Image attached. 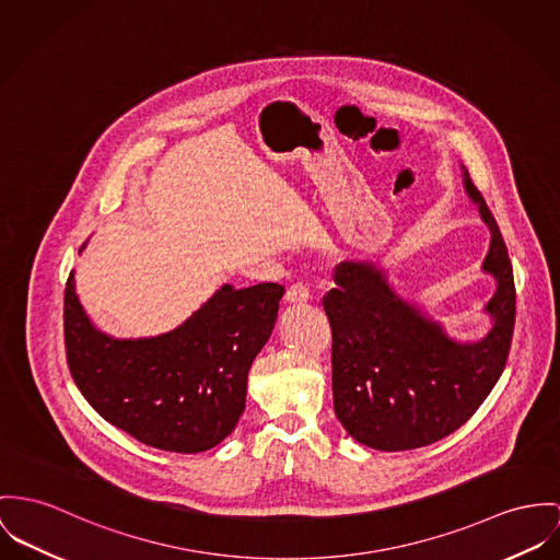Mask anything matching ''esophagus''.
<instances>
[{
    "instance_id": "obj_1",
    "label": "esophagus",
    "mask_w": 560,
    "mask_h": 560,
    "mask_svg": "<svg viewBox=\"0 0 560 560\" xmlns=\"http://www.w3.org/2000/svg\"><path fill=\"white\" fill-rule=\"evenodd\" d=\"M308 299H311V292H308V288L304 283H292L288 288V292H285V301L290 302V304H302V302H306Z\"/></svg>"
}]
</instances>
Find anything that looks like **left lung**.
Wrapping results in <instances>:
<instances>
[{
	"instance_id": "8db88e82",
	"label": "left lung",
	"mask_w": 560,
	"mask_h": 560,
	"mask_svg": "<svg viewBox=\"0 0 560 560\" xmlns=\"http://www.w3.org/2000/svg\"><path fill=\"white\" fill-rule=\"evenodd\" d=\"M465 187L492 232L483 270L497 292L486 311L494 326L477 343H456L400 301L373 264L343 261L324 296L332 330V396L345 431L362 445L402 452L460 429L499 382L514 337L516 285L508 245L481 191Z\"/></svg>"
}]
</instances>
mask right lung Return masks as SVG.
<instances>
[{"instance_id": "right-lung-1", "label": "right lung", "mask_w": 560, "mask_h": 560, "mask_svg": "<svg viewBox=\"0 0 560 560\" xmlns=\"http://www.w3.org/2000/svg\"><path fill=\"white\" fill-rule=\"evenodd\" d=\"M285 288L223 285L173 332L119 341L102 335L74 292L63 296L68 369L86 402L144 445L198 454L236 429L247 375L268 341Z\"/></svg>"}]
</instances>
